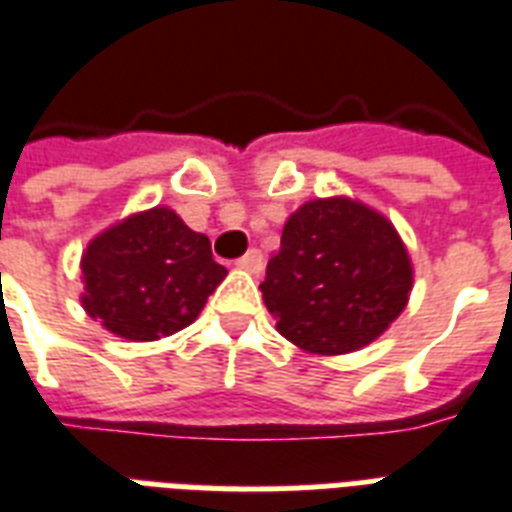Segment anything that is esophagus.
<instances>
[{"mask_svg": "<svg viewBox=\"0 0 512 512\" xmlns=\"http://www.w3.org/2000/svg\"><path fill=\"white\" fill-rule=\"evenodd\" d=\"M236 265H239L241 271L260 273L263 271V252H260V249H249L247 255L236 260Z\"/></svg>", "mask_w": 512, "mask_h": 512, "instance_id": "34e87169", "label": "esophagus"}]
</instances>
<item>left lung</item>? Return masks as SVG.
<instances>
[{
	"label": "left lung",
	"mask_w": 512,
	"mask_h": 512,
	"mask_svg": "<svg viewBox=\"0 0 512 512\" xmlns=\"http://www.w3.org/2000/svg\"><path fill=\"white\" fill-rule=\"evenodd\" d=\"M263 289L279 335L319 356L369 345L412 292V260L393 223L361 201H305L268 260Z\"/></svg>",
	"instance_id": "1"
}]
</instances>
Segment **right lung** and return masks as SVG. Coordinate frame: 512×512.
Returning <instances> with one entry per match:
<instances>
[{
  "label": "right lung",
  "instance_id": "obj_1",
  "mask_svg": "<svg viewBox=\"0 0 512 512\" xmlns=\"http://www.w3.org/2000/svg\"><path fill=\"white\" fill-rule=\"evenodd\" d=\"M228 276L204 233L167 207L124 217L82 255L84 311L124 340L170 337L199 316Z\"/></svg>",
  "mask_w": 512,
  "mask_h": 512
}]
</instances>
